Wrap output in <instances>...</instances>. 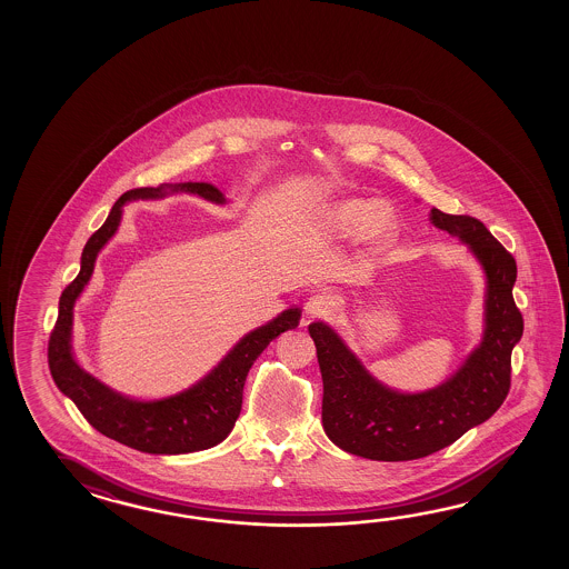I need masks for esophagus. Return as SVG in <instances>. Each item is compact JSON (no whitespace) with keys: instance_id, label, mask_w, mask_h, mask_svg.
<instances>
[{"instance_id":"obj_1","label":"esophagus","mask_w":569,"mask_h":569,"mask_svg":"<svg viewBox=\"0 0 569 569\" xmlns=\"http://www.w3.org/2000/svg\"><path fill=\"white\" fill-rule=\"evenodd\" d=\"M336 309H338V299L329 290H319L305 302V313L309 319H321V317L333 313Z\"/></svg>"}]
</instances>
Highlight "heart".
<instances>
[{"label":"heart","mask_w":569,"mask_h":569,"mask_svg":"<svg viewBox=\"0 0 569 569\" xmlns=\"http://www.w3.org/2000/svg\"><path fill=\"white\" fill-rule=\"evenodd\" d=\"M387 207L375 199H346L331 211L333 228L343 236H360L385 226Z\"/></svg>","instance_id":"heart-1"}]
</instances>
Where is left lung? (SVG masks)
<instances>
[{"label": "left lung", "instance_id": "1", "mask_svg": "<svg viewBox=\"0 0 569 569\" xmlns=\"http://www.w3.org/2000/svg\"><path fill=\"white\" fill-rule=\"evenodd\" d=\"M429 221L470 250L486 279L482 339L453 375L421 392H400L363 366L336 327L309 326L323 378L326 436L368 460H419L448 448L488 421L510 387V353L522 338V315L512 299L517 262L478 219L433 207Z\"/></svg>", "mask_w": 569, "mask_h": 569}]
</instances>
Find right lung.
Returning <instances> with one entry per match:
<instances>
[{
    "label": "right lung",
    "instance_id": "add662e5",
    "mask_svg": "<svg viewBox=\"0 0 569 569\" xmlns=\"http://www.w3.org/2000/svg\"><path fill=\"white\" fill-rule=\"evenodd\" d=\"M197 194L216 206L230 203L223 191L211 182H162L160 187L132 189L111 207L106 223L87 240L77 279L62 290L59 319L50 333L49 366L54 385L73 400L99 433L121 446L157 453L179 456L213 448L230 436L242 411L243 385L256 358L280 333L295 329L301 309L289 307L264 326L248 331L213 370L177 395L142 400L121 395L99 378L89 375L73 353L74 302L93 277V268L103 246L120 228L123 206L132 201H158L169 194Z\"/></svg>",
    "mask_w": 569,
    "mask_h": 569
}]
</instances>
